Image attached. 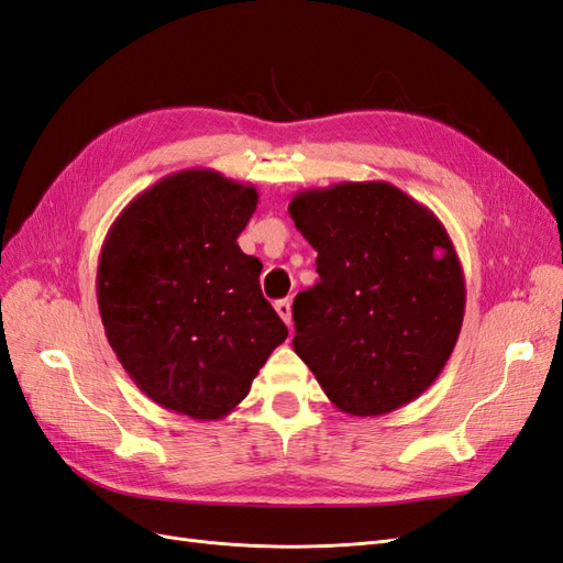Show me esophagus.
Instances as JSON below:
<instances>
[{"mask_svg":"<svg viewBox=\"0 0 563 563\" xmlns=\"http://www.w3.org/2000/svg\"><path fill=\"white\" fill-rule=\"evenodd\" d=\"M275 310H277V314L284 319V323L288 329L294 327V314H291V300L288 298H284V300H277L275 302Z\"/></svg>","mask_w":563,"mask_h":563,"instance_id":"1","label":"esophagus"}]
</instances>
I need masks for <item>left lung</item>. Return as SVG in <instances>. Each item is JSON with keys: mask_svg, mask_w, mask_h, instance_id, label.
<instances>
[{"mask_svg": "<svg viewBox=\"0 0 563 563\" xmlns=\"http://www.w3.org/2000/svg\"><path fill=\"white\" fill-rule=\"evenodd\" d=\"M296 228L319 282L294 300V350L356 418L418 399L444 371L465 314V277L441 220L385 180L298 192Z\"/></svg>", "mask_w": 563, "mask_h": 563, "instance_id": "8db88e82", "label": "left lung"}]
</instances>
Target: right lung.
I'll list each match as a JSON object with an SVG mask.
<instances>
[{
  "label": "right lung",
  "instance_id": "right-lung-1",
  "mask_svg": "<svg viewBox=\"0 0 563 563\" xmlns=\"http://www.w3.org/2000/svg\"><path fill=\"white\" fill-rule=\"evenodd\" d=\"M258 190L211 168L157 180L117 216L98 258L108 343L145 397L220 420L288 329L261 291V261L236 236Z\"/></svg>",
  "mask_w": 563,
  "mask_h": 563
}]
</instances>
